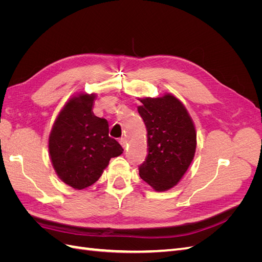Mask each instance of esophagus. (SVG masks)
<instances>
[{
  "label": "esophagus",
  "instance_id": "34e87169",
  "mask_svg": "<svg viewBox=\"0 0 262 262\" xmlns=\"http://www.w3.org/2000/svg\"><path fill=\"white\" fill-rule=\"evenodd\" d=\"M119 142H120L121 146H122L123 148H125V146H126V139H125V138H121L120 140H119Z\"/></svg>",
  "mask_w": 262,
  "mask_h": 262
}]
</instances>
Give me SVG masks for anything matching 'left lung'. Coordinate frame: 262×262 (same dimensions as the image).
Returning a JSON list of instances; mask_svg holds the SVG:
<instances>
[{"label":"left lung","mask_w":262,"mask_h":262,"mask_svg":"<svg viewBox=\"0 0 262 262\" xmlns=\"http://www.w3.org/2000/svg\"><path fill=\"white\" fill-rule=\"evenodd\" d=\"M138 112L147 130V156L139 175L155 191L177 186L193 161L196 131L185 105L170 93L139 98Z\"/></svg>","instance_id":"1"}]
</instances>
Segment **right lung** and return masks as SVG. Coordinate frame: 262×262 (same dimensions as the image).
<instances>
[{
  "mask_svg": "<svg viewBox=\"0 0 262 262\" xmlns=\"http://www.w3.org/2000/svg\"><path fill=\"white\" fill-rule=\"evenodd\" d=\"M96 94L75 93L55 118L48 139L49 156L58 177L66 185L83 190L96 182L110 158L122 147L109 136L106 119L93 113Z\"/></svg>",
  "mask_w": 262,
  "mask_h": 262,
  "instance_id": "obj_1",
  "label": "right lung"
}]
</instances>
